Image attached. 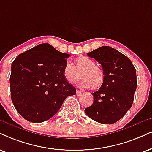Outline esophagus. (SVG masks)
<instances>
[{"instance_id":"esophagus-1","label":"esophagus","mask_w":152,"mask_h":152,"mask_svg":"<svg viewBox=\"0 0 152 152\" xmlns=\"http://www.w3.org/2000/svg\"><path fill=\"white\" fill-rule=\"evenodd\" d=\"M81 95H82V92L81 91H80V90H76V95L80 96Z\"/></svg>"}]
</instances>
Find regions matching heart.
Returning <instances> with one entry per match:
<instances>
[{
    "label": "heart",
    "instance_id": "1",
    "mask_svg": "<svg viewBox=\"0 0 152 152\" xmlns=\"http://www.w3.org/2000/svg\"><path fill=\"white\" fill-rule=\"evenodd\" d=\"M76 66L70 61L64 64L62 74L65 79L70 83H74L81 76L83 78L78 86L82 88L93 87L97 88L104 80V72L100 67L96 66L95 62L88 57L80 56L76 59Z\"/></svg>",
    "mask_w": 152,
    "mask_h": 152
}]
</instances>
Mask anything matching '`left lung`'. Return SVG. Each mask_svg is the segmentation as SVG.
Wrapping results in <instances>:
<instances>
[{
	"instance_id": "8db88e82",
	"label": "left lung",
	"mask_w": 152,
	"mask_h": 152,
	"mask_svg": "<svg viewBox=\"0 0 152 152\" xmlns=\"http://www.w3.org/2000/svg\"><path fill=\"white\" fill-rule=\"evenodd\" d=\"M87 55L101 64L104 80L100 88L92 93L93 103L85 112L100 124H114L132 107L137 88L135 68L128 57L109 46Z\"/></svg>"
}]
</instances>
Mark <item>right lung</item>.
<instances>
[{"label":"right lung","mask_w":152,"mask_h":152,"mask_svg":"<svg viewBox=\"0 0 152 152\" xmlns=\"http://www.w3.org/2000/svg\"><path fill=\"white\" fill-rule=\"evenodd\" d=\"M70 55L42 43L19 55L10 78L11 99L18 113L32 123L53 117L64 99L76 93L62 71Z\"/></svg>","instance_id":"obj_1"}]
</instances>
